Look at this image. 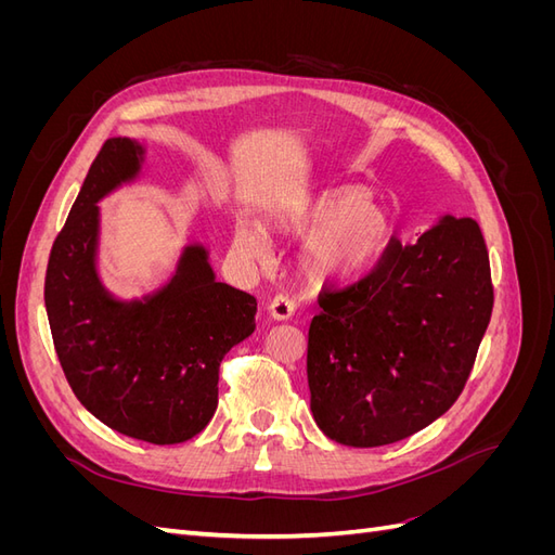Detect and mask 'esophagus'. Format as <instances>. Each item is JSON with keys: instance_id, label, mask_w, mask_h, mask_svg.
I'll return each mask as SVG.
<instances>
[{"instance_id": "esophagus-1", "label": "esophagus", "mask_w": 555, "mask_h": 555, "mask_svg": "<svg viewBox=\"0 0 555 555\" xmlns=\"http://www.w3.org/2000/svg\"><path fill=\"white\" fill-rule=\"evenodd\" d=\"M294 310H296L294 300L289 296H284V294L275 296L271 300V306H268V312H271V317L275 319V322H287V319L294 317Z\"/></svg>"}]
</instances>
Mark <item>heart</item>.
<instances>
[{"instance_id": "heart-1", "label": "heart", "mask_w": 555, "mask_h": 555, "mask_svg": "<svg viewBox=\"0 0 555 555\" xmlns=\"http://www.w3.org/2000/svg\"><path fill=\"white\" fill-rule=\"evenodd\" d=\"M273 227L287 236L306 238L300 268L319 284L345 282L375 266L393 238L391 212L373 204L365 184H338L284 208ZM236 245L261 257L266 236L259 229L241 227Z\"/></svg>"}]
</instances>
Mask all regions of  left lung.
I'll list each match as a JSON object with an SVG mask.
<instances>
[{"mask_svg":"<svg viewBox=\"0 0 555 555\" xmlns=\"http://www.w3.org/2000/svg\"><path fill=\"white\" fill-rule=\"evenodd\" d=\"M319 308L308 335L317 426L361 449L410 438L456 402L491 322L479 224L442 215L414 245L393 238L371 275L319 294Z\"/></svg>","mask_w":555,"mask_h":555,"instance_id":"left-lung-1","label":"left lung"}]
</instances>
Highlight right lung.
Returning a JSON list of instances; mask_svg holds the SVG:
<instances>
[{
  "instance_id": "add662e5",
  "label": "right lung",
  "mask_w": 555,
  "mask_h": 555,
  "mask_svg": "<svg viewBox=\"0 0 555 555\" xmlns=\"http://www.w3.org/2000/svg\"><path fill=\"white\" fill-rule=\"evenodd\" d=\"M145 145L108 139L55 238L46 312L76 398L108 428L153 444L188 442L217 410L220 363L255 333L257 298L215 280L210 251L188 243L173 275L120 298L99 275V201L137 180Z\"/></svg>"
}]
</instances>
